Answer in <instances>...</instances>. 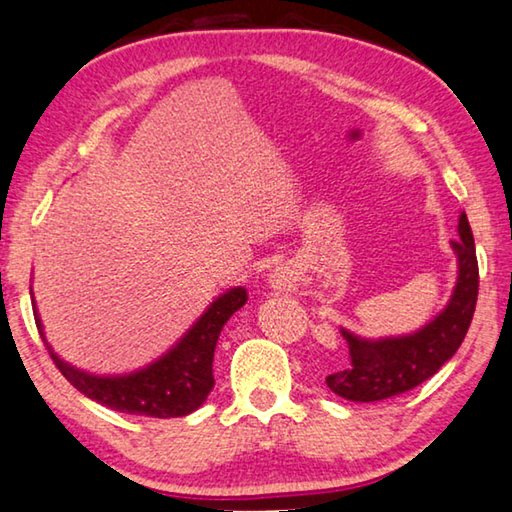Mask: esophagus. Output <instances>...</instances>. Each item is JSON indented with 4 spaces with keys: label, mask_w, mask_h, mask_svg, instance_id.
I'll return each instance as SVG.
<instances>
[{
    "label": "esophagus",
    "mask_w": 512,
    "mask_h": 512,
    "mask_svg": "<svg viewBox=\"0 0 512 512\" xmlns=\"http://www.w3.org/2000/svg\"><path fill=\"white\" fill-rule=\"evenodd\" d=\"M295 281L292 279V272H288L286 267H276V270L267 276V283L274 290H295Z\"/></svg>",
    "instance_id": "obj_1"
}]
</instances>
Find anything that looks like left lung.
<instances>
[{"label": "left lung", "instance_id": "8db88e82", "mask_svg": "<svg viewBox=\"0 0 512 512\" xmlns=\"http://www.w3.org/2000/svg\"><path fill=\"white\" fill-rule=\"evenodd\" d=\"M449 245L456 254L458 276L447 306L431 322L406 335L374 340L360 338L340 326L351 365L326 376L331 392L360 404L397 397L431 379L456 354L460 342L465 340L479 297V263L465 213L458 220V238Z\"/></svg>", "mask_w": 512, "mask_h": 512}]
</instances>
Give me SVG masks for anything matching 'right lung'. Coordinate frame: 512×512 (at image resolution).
<instances>
[{"label": "right lung", "mask_w": 512, "mask_h": 512, "mask_svg": "<svg viewBox=\"0 0 512 512\" xmlns=\"http://www.w3.org/2000/svg\"><path fill=\"white\" fill-rule=\"evenodd\" d=\"M245 301L247 290L242 286L222 292L181 335L177 345H172L163 356L140 370L108 376L79 370L49 347L36 299H33V315H36V326L56 367L79 392L106 408L120 410V413L163 417L165 420V417L190 415L192 410L204 404L215 385L213 354L217 338H220L226 320L245 306Z\"/></svg>", "instance_id": "obj_1"}]
</instances>
